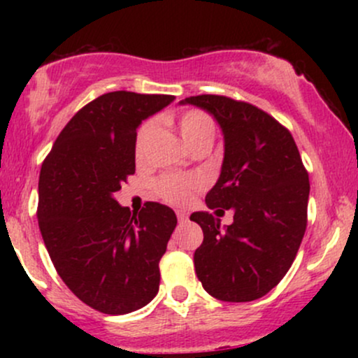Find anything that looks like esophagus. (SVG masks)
Returning <instances> with one entry per match:
<instances>
[{"mask_svg": "<svg viewBox=\"0 0 358 358\" xmlns=\"http://www.w3.org/2000/svg\"><path fill=\"white\" fill-rule=\"evenodd\" d=\"M176 217H178L180 222H187L188 220V213L185 210H178L176 212Z\"/></svg>", "mask_w": 358, "mask_h": 358, "instance_id": "esophagus-1", "label": "esophagus"}]
</instances>
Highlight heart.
<instances>
[{
	"mask_svg": "<svg viewBox=\"0 0 358 358\" xmlns=\"http://www.w3.org/2000/svg\"><path fill=\"white\" fill-rule=\"evenodd\" d=\"M166 121L173 122L176 131L185 141V145L196 150H208L215 138V122L207 113L200 109H188L178 114L175 119L166 116ZM156 134V121L143 122L136 134V145H134V153L139 162L146 158L148 150H150L151 141ZM199 178L195 176H178V175H165L155 183V192L159 199L171 205H183L190 200L192 192L200 188Z\"/></svg>",
	"mask_w": 358,
	"mask_h": 358,
	"instance_id": "obj_1",
	"label": "heart"
}]
</instances>
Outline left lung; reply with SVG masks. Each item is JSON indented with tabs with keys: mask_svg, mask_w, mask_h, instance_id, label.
Instances as JSON below:
<instances>
[{
	"mask_svg": "<svg viewBox=\"0 0 358 358\" xmlns=\"http://www.w3.org/2000/svg\"><path fill=\"white\" fill-rule=\"evenodd\" d=\"M182 104L208 110L222 127L224 163L205 202L217 215L234 210L225 229L212 213H192L203 231L193 256L196 276L213 298L254 301L279 285L296 257L308 224V171L289 129L256 106L213 94Z\"/></svg>",
	"mask_w": 358,
	"mask_h": 358,
	"instance_id": "left-lung-1",
	"label": "left lung"
}]
</instances>
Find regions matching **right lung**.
<instances>
[{
  "label": "right lung",
  "mask_w": 358,
  "mask_h": 358,
  "mask_svg": "<svg viewBox=\"0 0 358 358\" xmlns=\"http://www.w3.org/2000/svg\"><path fill=\"white\" fill-rule=\"evenodd\" d=\"M173 99L102 94L67 122L42 163L36 219L45 248L69 289L101 313H131L158 293L175 212L146 202L131 215L114 193L136 171L139 122Z\"/></svg>",
  "instance_id": "1"
}]
</instances>
